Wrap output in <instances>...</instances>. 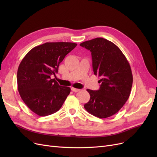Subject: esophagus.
Listing matches in <instances>:
<instances>
[{"instance_id": "obj_1", "label": "esophagus", "mask_w": 157, "mask_h": 157, "mask_svg": "<svg viewBox=\"0 0 157 157\" xmlns=\"http://www.w3.org/2000/svg\"><path fill=\"white\" fill-rule=\"evenodd\" d=\"M71 90H72L73 92H77L80 91V89H77V88H71Z\"/></svg>"}]
</instances>
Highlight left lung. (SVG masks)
<instances>
[{"label":"left lung","instance_id":"obj_1","mask_svg":"<svg viewBox=\"0 0 157 157\" xmlns=\"http://www.w3.org/2000/svg\"><path fill=\"white\" fill-rule=\"evenodd\" d=\"M80 46L91 52L94 73L101 83L98 90H87L90 98L84 104L85 109L100 118L115 115L130 94L133 76L129 63L117 46L103 38L85 41Z\"/></svg>","mask_w":157,"mask_h":157}]
</instances>
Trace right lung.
Segmentation results:
<instances>
[{
    "label": "right lung",
    "instance_id": "1",
    "mask_svg": "<svg viewBox=\"0 0 157 157\" xmlns=\"http://www.w3.org/2000/svg\"><path fill=\"white\" fill-rule=\"evenodd\" d=\"M77 44L46 42L31 49L21 60L17 73V89L22 100L36 115L44 117L59 110L71 88L61 86L52 75Z\"/></svg>",
    "mask_w": 157,
    "mask_h": 157
}]
</instances>
